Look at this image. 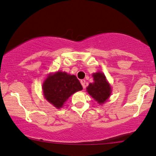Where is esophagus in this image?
Segmentation results:
<instances>
[{
  "mask_svg": "<svg viewBox=\"0 0 156 156\" xmlns=\"http://www.w3.org/2000/svg\"><path fill=\"white\" fill-rule=\"evenodd\" d=\"M80 83H81V85H82L83 88H84V87H85V80H81Z\"/></svg>",
  "mask_w": 156,
  "mask_h": 156,
  "instance_id": "obj_1",
  "label": "esophagus"
}]
</instances>
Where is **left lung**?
I'll return each mask as SVG.
<instances>
[{
  "mask_svg": "<svg viewBox=\"0 0 156 156\" xmlns=\"http://www.w3.org/2000/svg\"><path fill=\"white\" fill-rule=\"evenodd\" d=\"M94 83H90L87 91L99 104H102L108 99L111 94V87L104 74L100 72L94 73Z\"/></svg>",
  "mask_w": 156,
  "mask_h": 156,
  "instance_id": "1",
  "label": "left lung"
}]
</instances>
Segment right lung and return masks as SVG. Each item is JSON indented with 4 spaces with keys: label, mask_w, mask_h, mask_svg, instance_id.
<instances>
[{
    "label": "right lung",
    "mask_w": 156,
    "mask_h": 156,
    "mask_svg": "<svg viewBox=\"0 0 156 156\" xmlns=\"http://www.w3.org/2000/svg\"><path fill=\"white\" fill-rule=\"evenodd\" d=\"M44 95L47 101L60 108L71 95L83 89L76 76L65 72H56L49 76L43 83Z\"/></svg>",
    "instance_id": "add662e5"
}]
</instances>
